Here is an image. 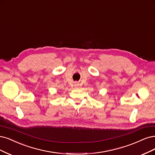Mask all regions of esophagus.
<instances>
[{
  "label": "esophagus",
  "instance_id": "esophagus-1",
  "mask_svg": "<svg viewBox=\"0 0 155 155\" xmlns=\"http://www.w3.org/2000/svg\"><path fill=\"white\" fill-rule=\"evenodd\" d=\"M74 85H75L76 87H78V84L77 82H75V83H74Z\"/></svg>",
  "mask_w": 155,
  "mask_h": 155
}]
</instances>
